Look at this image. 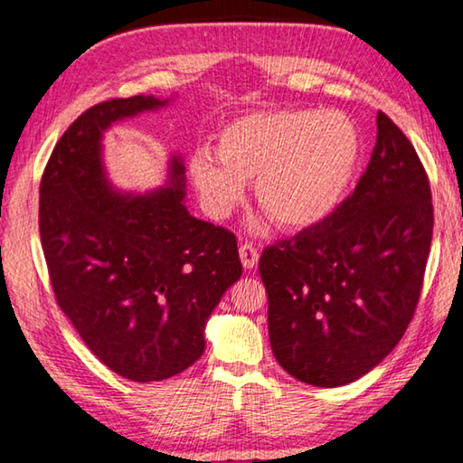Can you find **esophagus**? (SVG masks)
Masks as SVG:
<instances>
[{
    "label": "esophagus",
    "instance_id": "34e87169",
    "mask_svg": "<svg viewBox=\"0 0 463 463\" xmlns=\"http://www.w3.org/2000/svg\"><path fill=\"white\" fill-rule=\"evenodd\" d=\"M239 255H241L242 265H245V269H253L257 261H260V250H257L253 242H242L239 249Z\"/></svg>",
    "mask_w": 463,
    "mask_h": 463
}]
</instances>
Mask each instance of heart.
Here are the masks:
<instances>
[{"mask_svg": "<svg viewBox=\"0 0 463 463\" xmlns=\"http://www.w3.org/2000/svg\"><path fill=\"white\" fill-rule=\"evenodd\" d=\"M362 156V137L343 112L279 109L250 114L218 135V156L198 151L190 175L203 206L222 218L255 177V200L279 229L325 222L347 195Z\"/></svg>", "mask_w": 463, "mask_h": 463, "instance_id": "1", "label": "heart"}]
</instances>
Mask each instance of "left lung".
<instances>
[{
    "label": "left lung",
    "mask_w": 463,
    "mask_h": 463,
    "mask_svg": "<svg viewBox=\"0 0 463 463\" xmlns=\"http://www.w3.org/2000/svg\"><path fill=\"white\" fill-rule=\"evenodd\" d=\"M430 239L427 171L404 132L378 112V138L355 190L325 222L261 253L278 364L320 388L373 370L412 320Z\"/></svg>",
    "instance_id": "8db88e82"
}]
</instances>
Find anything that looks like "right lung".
<instances>
[{
    "label": "right lung",
    "instance_id": "1",
    "mask_svg": "<svg viewBox=\"0 0 463 463\" xmlns=\"http://www.w3.org/2000/svg\"><path fill=\"white\" fill-rule=\"evenodd\" d=\"M163 106L106 99L57 140L41 177L38 231L54 300L101 364L132 382L182 373L203 354V325L241 278L237 237L184 206V165L148 195H116L99 161L109 124Z\"/></svg>",
    "mask_w": 463,
    "mask_h": 463
}]
</instances>
